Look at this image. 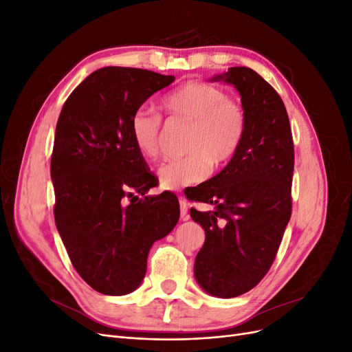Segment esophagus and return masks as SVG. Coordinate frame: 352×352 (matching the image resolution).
Returning <instances> with one entry per match:
<instances>
[{"label": "esophagus", "mask_w": 352, "mask_h": 352, "mask_svg": "<svg viewBox=\"0 0 352 352\" xmlns=\"http://www.w3.org/2000/svg\"><path fill=\"white\" fill-rule=\"evenodd\" d=\"M179 206H180V219L182 220H188L189 214H188V202L184 197H179Z\"/></svg>", "instance_id": "1"}]
</instances>
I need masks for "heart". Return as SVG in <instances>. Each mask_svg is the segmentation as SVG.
<instances>
[{
    "label": "heart",
    "mask_w": 352,
    "mask_h": 352,
    "mask_svg": "<svg viewBox=\"0 0 352 352\" xmlns=\"http://www.w3.org/2000/svg\"><path fill=\"white\" fill-rule=\"evenodd\" d=\"M168 119L190 123L185 157L168 160L158 168L160 185L175 190L208 177L216 167L230 163L241 150L247 116L242 104L214 85L189 80L170 91L162 101ZM132 142L144 158L160 157L163 138L162 116L148 107L138 109L129 122Z\"/></svg>",
    "instance_id": "heart-1"
}]
</instances>
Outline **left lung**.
<instances>
[{"label":"left lung","instance_id":"1","mask_svg":"<svg viewBox=\"0 0 352 352\" xmlns=\"http://www.w3.org/2000/svg\"><path fill=\"white\" fill-rule=\"evenodd\" d=\"M212 80L232 83L247 116L235 158L186 198L214 204L190 208L206 230L194 273L208 294L233 298L248 292L270 270L292 211L294 140L280 95L250 67H229Z\"/></svg>","mask_w":352,"mask_h":352}]
</instances>
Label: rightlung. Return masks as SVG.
<instances>
[{"instance_id": "1", "label": "right lung", "mask_w": 352, "mask_h": 352, "mask_svg": "<svg viewBox=\"0 0 352 352\" xmlns=\"http://www.w3.org/2000/svg\"><path fill=\"white\" fill-rule=\"evenodd\" d=\"M173 80L145 69L102 67L74 88L58 117L51 155L56 226L73 267L104 295L141 285L150 248L180 216L175 194L145 197L157 177L129 133L132 114Z\"/></svg>"}]
</instances>
